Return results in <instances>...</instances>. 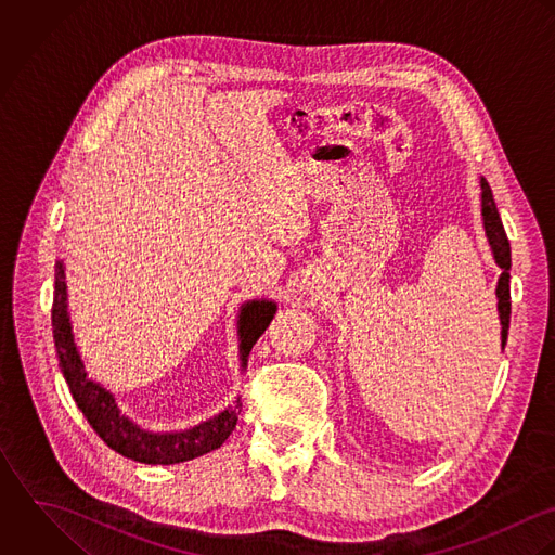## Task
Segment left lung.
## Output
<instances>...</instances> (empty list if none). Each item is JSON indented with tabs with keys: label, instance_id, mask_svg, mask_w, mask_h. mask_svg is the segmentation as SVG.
<instances>
[{
	"label": "left lung",
	"instance_id": "left-lung-1",
	"mask_svg": "<svg viewBox=\"0 0 555 555\" xmlns=\"http://www.w3.org/2000/svg\"><path fill=\"white\" fill-rule=\"evenodd\" d=\"M480 197H482V224L487 240L491 244L495 263L502 268V274L498 279V313H500V324H502V349L508 338V324H511V242L506 237L504 224L500 219L498 206L493 202L491 186L485 178H480Z\"/></svg>",
	"mask_w": 555,
	"mask_h": 555
}]
</instances>
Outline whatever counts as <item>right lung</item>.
<instances>
[{
  "mask_svg": "<svg viewBox=\"0 0 555 555\" xmlns=\"http://www.w3.org/2000/svg\"><path fill=\"white\" fill-rule=\"evenodd\" d=\"M64 279H66L64 261H57L55 296H53V309H51L53 340H55L60 366L73 392V399L83 412V416L88 418V423L92 425V429L101 436V440L115 452H119L121 456H128L139 463H152V465H173V463L191 461L210 450L221 448L222 442L235 429L237 414L242 408L240 399L233 405H227V410H222L221 414H217L215 418L193 429L173 431V434L147 431L119 412L112 392L88 377V371L83 366L81 353L73 336ZM274 313H276V305L272 300H250L242 305L240 322H237L242 366L246 364V356L253 349L255 340L270 326Z\"/></svg>",
  "mask_w": 555,
  "mask_h": 555,
  "instance_id": "obj_1",
  "label": "right lung"
}]
</instances>
